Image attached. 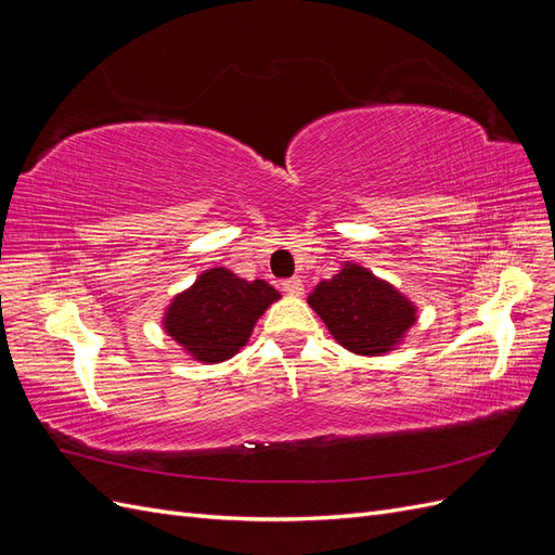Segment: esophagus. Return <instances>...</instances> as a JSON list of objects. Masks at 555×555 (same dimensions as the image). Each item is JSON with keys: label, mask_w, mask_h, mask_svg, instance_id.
<instances>
[{"label": "esophagus", "mask_w": 555, "mask_h": 555, "mask_svg": "<svg viewBox=\"0 0 555 555\" xmlns=\"http://www.w3.org/2000/svg\"><path fill=\"white\" fill-rule=\"evenodd\" d=\"M282 289L287 292L289 296H304V280H300V278L282 280Z\"/></svg>", "instance_id": "1"}]
</instances>
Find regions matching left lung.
<instances>
[{"instance_id":"obj_1","label":"left lung","mask_w":555,"mask_h":555,"mask_svg":"<svg viewBox=\"0 0 555 555\" xmlns=\"http://www.w3.org/2000/svg\"><path fill=\"white\" fill-rule=\"evenodd\" d=\"M308 304L335 340L365 357L393 349L416 319L405 296L357 263H347L338 275L319 282Z\"/></svg>"}]
</instances>
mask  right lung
<instances>
[{
	"mask_svg": "<svg viewBox=\"0 0 555 555\" xmlns=\"http://www.w3.org/2000/svg\"><path fill=\"white\" fill-rule=\"evenodd\" d=\"M280 294L263 280L247 282L227 268H210L173 298L164 328L204 363L231 359L247 343L263 310Z\"/></svg>",
	"mask_w": 555,
	"mask_h": 555,
	"instance_id": "1",
	"label": "right lung"
}]
</instances>
